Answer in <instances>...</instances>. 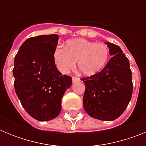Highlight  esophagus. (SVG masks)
Returning <instances> with one entry per match:
<instances>
[{"label":"esophagus","instance_id":"34e87169","mask_svg":"<svg viewBox=\"0 0 146 146\" xmlns=\"http://www.w3.org/2000/svg\"><path fill=\"white\" fill-rule=\"evenodd\" d=\"M80 79L78 78V77H72V82H74V83H75V82H80Z\"/></svg>","mask_w":146,"mask_h":146}]
</instances>
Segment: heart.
Listing matches in <instances>:
<instances>
[{
    "label": "heart",
    "instance_id": "heart-1",
    "mask_svg": "<svg viewBox=\"0 0 146 146\" xmlns=\"http://www.w3.org/2000/svg\"><path fill=\"white\" fill-rule=\"evenodd\" d=\"M54 60L60 72L66 73L75 66L81 74L91 76L105 65L109 50L104 44L76 38L67 41L66 47L58 46L54 51Z\"/></svg>",
    "mask_w": 146,
    "mask_h": 146
}]
</instances>
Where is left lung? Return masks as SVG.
I'll return each mask as SVG.
<instances>
[{
	"label": "left lung",
	"mask_w": 146,
	"mask_h": 146,
	"mask_svg": "<svg viewBox=\"0 0 146 146\" xmlns=\"http://www.w3.org/2000/svg\"><path fill=\"white\" fill-rule=\"evenodd\" d=\"M110 55L101 72L81 78L85 85L83 107L96 119L113 121L124 112L133 91L129 61L118 45L107 42Z\"/></svg>",
	"instance_id": "1"
}]
</instances>
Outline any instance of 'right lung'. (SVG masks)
Returning <instances> with one entry per match:
<instances>
[{
	"label": "right lung",
	"instance_id": "right-lung-1",
	"mask_svg": "<svg viewBox=\"0 0 146 146\" xmlns=\"http://www.w3.org/2000/svg\"><path fill=\"white\" fill-rule=\"evenodd\" d=\"M58 38L57 34L31 37L15 55V92L27 113L40 121L58 115L62 97L72 84V77L62 75L55 66Z\"/></svg>",
	"mask_w": 146,
	"mask_h": 146
}]
</instances>
